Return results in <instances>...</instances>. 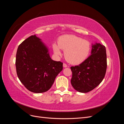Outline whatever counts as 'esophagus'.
Returning a JSON list of instances; mask_svg holds the SVG:
<instances>
[{"label":"esophagus","instance_id":"obj_1","mask_svg":"<svg viewBox=\"0 0 124 124\" xmlns=\"http://www.w3.org/2000/svg\"><path fill=\"white\" fill-rule=\"evenodd\" d=\"M63 67H64V68H66V67H67V65L66 64V63H63Z\"/></svg>","mask_w":124,"mask_h":124}]
</instances>
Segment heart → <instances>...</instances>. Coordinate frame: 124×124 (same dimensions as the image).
<instances>
[{"instance_id":"1","label":"heart","mask_w":124,"mask_h":124,"mask_svg":"<svg viewBox=\"0 0 124 124\" xmlns=\"http://www.w3.org/2000/svg\"><path fill=\"white\" fill-rule=\"evenodd\" d=\"M91 44L86 40L74 35H65L60 38L58 44H53V50L57 56L62 55L65 50L67 61L73 65H78L87 58L91 51Z\"/></svg>"}]
</instances>
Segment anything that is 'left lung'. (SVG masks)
Returning <instances> with one entry per match:
<instances>
[{
    "mask_svg": "<svg viewBox=\"0 0 124 124\" xmlns=\"http://www.w3.org/2000/svg\"><path fill=\"white\" fill-rule=\"evenodd\" d=\"M91 54L78 66L71 67V83L80 93H88L96 88L105 76L107 70L106 49L103 45L92 44Z\"/></svg>",
    "mask_w": 124,
    "mask_h": 124,
    "instance_id": "left-lung-1",
    "label": "left lung"
}]
</instances>
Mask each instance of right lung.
Segmentation results:
<instances>
[{"mask_svg": "<svg viewBox=\"0 0 124 124\" xmlns=\"http://www.w3.org/2000/svg\"><path fill=\"white\" fill-rule=\"evenodd\" d=\"M63 63L52 60L49 50L35 35L25 40L17 48L16 69L25 87L35 93L47 91L62 70Z\"/></svg>", "mask_w": 124, "mask_h": 124, "instance_id": "obj_1", "label": "right lung"}]
</instances>
